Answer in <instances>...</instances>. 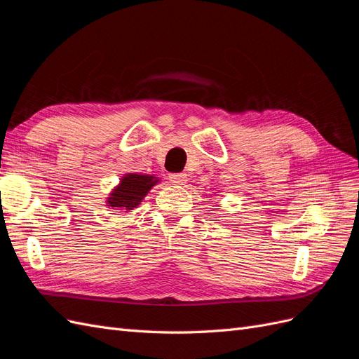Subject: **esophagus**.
I'll return each instance as SVG.
<instances>
[{
  "instance_id": "1",
  "label": "esophagus",
  "mask_w": 359,
  "mask_h": 359,
  "mask_svg": "<svg viewBox=\"0 0 359 359\" xmlns=\"http://www.w3.org/2000/svg\"><path fill=\"white\" fill-rule=\"evenodd\" d=\"M169 181L172 184H177V186H184L187 182V175L186 173H172V175H169Z\"/></svg>"
}]
</instances>
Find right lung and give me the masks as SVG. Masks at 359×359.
I'll list each match as a JSON object with an SVG mask.
<instances>
[{
    "label": "right lung",
    "instance_id": "1",
    "mask_svg": "<svg viewBox=\"0 0 359 359\" xmlns=\"http://www.w3.org/2000/svg\"><path fill=\"white\" fill-rule=\"evenodd\" d=\"M161 180L156 175L149 173H139V172H128L119 178L116 186L109 191L104 201L107 208L119 211V212H130L140 205L147 194Z\"/></svg>",
    "mask_w": 359,
    "mask_h": 359
}]
</instances>
